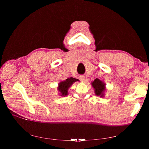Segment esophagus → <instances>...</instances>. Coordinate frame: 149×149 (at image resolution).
<instances>
[{
  "instance_id": "esophagus-1",
  "label": "esophagus",
  "mask_w": 149,
  "mask_h": 149,
  "mask_svg": "<svg viewBox=\"0 0 149 149\" xmlns=\"http://www.w3.org/2000/svg\"><path fill=\"white\" fill-rule=\"evenodd\" d=\"M84 76H79V79L81 80V81H84Z\"/></svg>"
}]
</instances>
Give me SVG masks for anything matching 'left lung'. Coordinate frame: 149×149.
Returning <instances> with one entry per match:
<instances>
[{"label":"left lung","mask_w":149,"mask_h":149,"mask_svg":"<svg viewBox=\"0 0 149 149\" xmlns=\"http://www.w3.org/2000/svg\"><path fill=\"white\" fill-rule=\"evenodd\" d=\"M93 87L94 88V91L97 96H103V93L105 91V84L100 79L97 78L94 79L92 83Z\"/></svg>","instance_id":"obj_1"}]
</instances>
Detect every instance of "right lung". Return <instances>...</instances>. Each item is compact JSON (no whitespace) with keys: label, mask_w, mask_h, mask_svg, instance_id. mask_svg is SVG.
I'll return each instance as SVG.
<instances>
[{"label":"right lung","mask_w":149,"mask_h":149,"mask_svg":"<svg viewBox=\"0 0 149 149\" xmlns=\"http://www.w3.org/2000/svg\"><path fill=\"white\" fill-rule=\"evenodd\" d=\"M78 81V79H75L74 78H70L66 79L64 81L60 83L59 86H58V90L60 92L61 96H66L68 94V89L71 86V84L74 82Z\"/></svg>","instance_id":"right-lung-1"}]
</instances>
